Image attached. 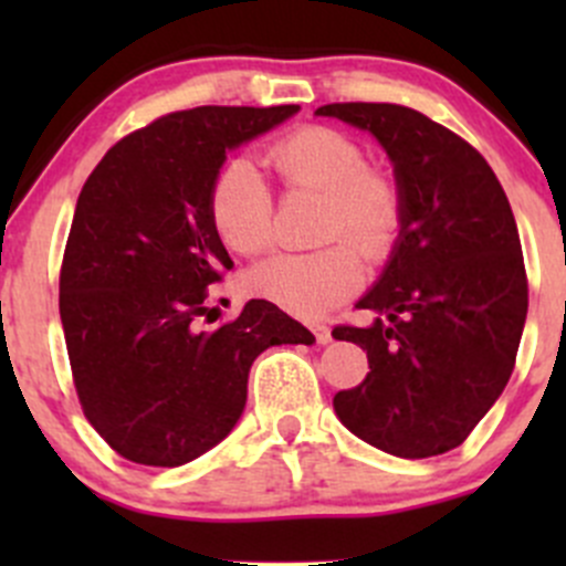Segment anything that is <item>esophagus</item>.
Here are the masks:
<instances>
[{"label":"esophagus","mask_w":566,"mask_h":566,"mask_svg":"<svg viewBox=\"0 0 566 566\" xmlns=\"http://www.w3.org/2000/svg\"><path fill=\"white\" fill-rule=\"evenodd\" d=\"M315 336H317L319 345H328V342H331V328H328V325H315Z\"/></svg>","instance_id":"34e87169"}]
</instances>
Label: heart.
Listing matches in <instances>:
<instances>
[{
  "label": "heart",
  "instance_id": "heart-1",
  "mask_svg": "<svg viewBox=\"0 0 566 566\" xmlns=\"http://www.w3.org/2000/svg\"><path fill=\"white\" fill-rule=\"evenodd\" d=\"M265 161L287 188L323 193L317 238L331 247L273 256L251 268L247 287L290 315L319 317L361 284L358 251L369 262H384L397 247L405 224L402 191L389 175L369 169L367 150L353 136L328 125H304L279 136ZM208 213L216 235L235 254L256 256L271 249L273 193L247 158L216 175Z\"/></svg>",
  "mask_w": 566,
  "mask_h": 566
}]
</instances>
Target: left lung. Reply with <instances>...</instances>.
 Wrapping results in <instances>:
<instances>
[{
    "instance_id": "obj_1",
    "label": "left lung",
    "mask_w": 566,
    "mask_h": 566,
    "mask_svg": "<svg viewBox=\"0 0 566 566\" xmlns=\"http://www.w3.org/2000/svg\"><path fill=\"white\" fill-rule=\"evenodd\" d=\"M317 114L369 130L394 164L405 224L358 310L367 328L334 339L367 350L369 373L334 410L361 441L421 460L460 447L515 369L528 279L510 199L465 139L397 104H328Z\"/></svg>"
}]
</instances>
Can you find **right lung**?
<instances>
[{
    "mask_svg": "<svg viewBox=\"0 0 566 566\" xmlns=\"http://www.w3.org/2000/svg\"><path fill=\"white\" fill-rule=\"evenodd\" d=\"M298 106H197L123 136L84 182L60 271L73 386L119 458L175 468L224 441L247 408L249 369L271 345L315 336L251 298L199 328L232 268L208 213L227 153Z\"/></svg>",
    "mask_w": 566,
    "mask_h": 566,
    "instance_id": "add662e5",
    "label": "right lung"
}]
</instances>
